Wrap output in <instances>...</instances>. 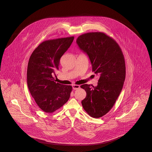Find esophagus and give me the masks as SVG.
<instances>
[{"label": "esophagus", "mask_w": 152, "mask_h": 152, "mask_svg": "<svg viewBox=\"0 0 152 152\" xmlns=\"http://www.w3.org/2000/svg\"><path fill=\"white\" fill-rule=\"evenodd\" d=\"M72 87H73V90H77V89L80 88V86L78 85H73Z\"/></svg>", "instance_id": "obj_1"}]
</instances>
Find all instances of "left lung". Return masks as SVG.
<instances>
[{"label": "left lung", "mask_w": 152, "mask_h": 152, "mask_svg": "<svg viewBox=\"0 0 152 152\" xmlns=\"http://www.w3.org/2000/svg\"><path fill=\"white\" fill-rule=\"evenodd\" d=\"M79 48L90 58L92 71L99 75L97 86L84 84L86 92L81 104L90 116L99 118L113 107L123 88L126 65L118 43L103 32H88L77 39Z\"/></svg>", "instance_id": "obj_1"}]
</instances>
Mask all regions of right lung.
<instances>
[{
    "label": "right lung",
    "instance_id": "1",
    "mask_svg": "<svg viewBox=\"0 0 152 152\" xmlns=\"http://www.w3.org/2000/svg\"><path fill=\"white\" fill-rule=\"evenodd\" d=\"M74 37L47 40L32 52L27 69L29 91L39 107L52 113L68 101L72 87L54 81L53 75L58 70L60 60L67 50Z\"/></svg>",
    "mask_w": 152,
    "mask_h": 152
}]
</instances>
